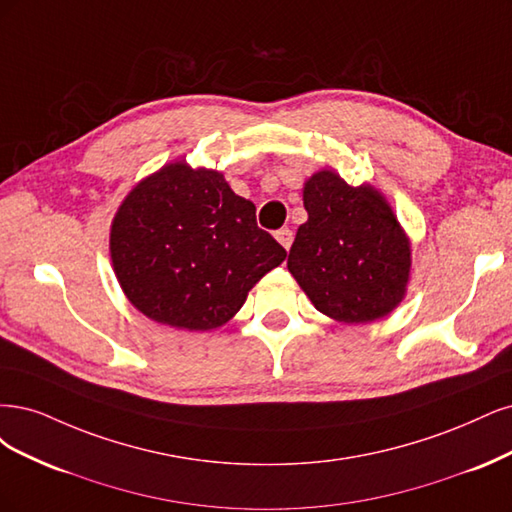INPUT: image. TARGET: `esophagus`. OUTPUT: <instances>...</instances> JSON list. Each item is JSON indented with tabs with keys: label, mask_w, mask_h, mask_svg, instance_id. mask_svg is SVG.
<instances>
[{
	"label": "esophagus",
	"mask_w": 512,
	"mask_h": 512,
	"mask_svg": "<svg viewBox=\"0 0 512 512\" xmlns=\"http://www.w3.org/2000/svg\"><path fill=\"white\" fill-rule=\"evenodd\" d=\"M274 238H276V240H278L280 244H283L287 251L291 249V244H293V232H291V229H289V227H283V229H278V232L274 234Z\"/></svg>",
	"instance_id": "esophagus-1"
}]
</instances>
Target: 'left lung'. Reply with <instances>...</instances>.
<instances>
[{"label":"left lung","instance_id":"left-lung-1","mask_svg":"<svg viewBox=\"0 0 512 512\" xmlns=\"http://www.w3.org/2000/svg\"><path fill=\"white\" fill-rule=\"evenodd\" d=\"M308 221L298 227L287 268L319 312L340 323H372L398 308L410 283V238L387 197L336 170L306 178Z\"/></svg>","mask_w":512,"mask_h":512}]
</instances>
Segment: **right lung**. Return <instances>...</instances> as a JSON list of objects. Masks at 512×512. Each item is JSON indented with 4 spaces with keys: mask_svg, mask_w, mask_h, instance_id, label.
Listing matches in <instances>:
<instances>
[{
    "mask_svg": "<svg viewBox=\"0 0 512 512\" xmlns=\"http://www.w3.org/2000/svg\"><path fill=\"white\" fill-rule=\"evenodd\" d=\"M287 251L225 176L178 159L134 185L110 225V259L144 317L187 332L232 319Z\"/></svg>",
    "mask_w": 512,
    "mask_h": 512,
    "instance_id": "right-lung-1",
    "label": "right lung"
}]
</instances>
